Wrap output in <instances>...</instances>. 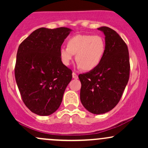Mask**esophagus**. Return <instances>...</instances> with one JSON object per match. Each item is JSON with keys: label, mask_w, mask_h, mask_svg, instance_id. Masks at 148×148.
<instances>
[{"label": "esophagus", "mask_w": 148, "mask_h": 148, "mask_svg": "<svg viewBox=\"0 0 148 148\" xmlns=\"http://www.w3.org/2000/svg\"><path fill=\"white\" fill-rule=\"evenodd\" d=\"M72 77H73V79H78V75L76 74L75 72H73L72 73Z\"/></svg>", "instance_id": "34e87169"}]
</instances>
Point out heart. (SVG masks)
I'll return each instance as SVG.
<instances>
[{
  "mask_svg": "<svg viewBox=\"0 0 148 148\" xmlns=\"http://www.w3.org/2000/svg\"><path fill=\"white\" fill-rule=\"evenodd\" d=\"M106 51V43L99 35H76L69 37L67 48L60 50V58L64 65L68 66L76 54L78 66L84 71L95 69L101 63Z\"/></svg>",
  "mask_w": 148,
  "mask_h": 148,
  "instance_id": "obj_1",
  "label": "heart"
}]
</instances>
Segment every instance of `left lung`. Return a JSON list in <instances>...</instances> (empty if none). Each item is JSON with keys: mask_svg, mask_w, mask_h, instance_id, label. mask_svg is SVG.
I'll list each match as a JSON object with an SVG mask.
<instances>
[{"mask_svg": "<svg viewBox=\"0 0 148 148\" xmlns=\"http://www.w3.org/2000/svg\"><path fill=\"white\" fill-rule=\"evenodd\" d=\"M105 35L106 51L95 69L79 74L80 99L88 111L102 114L111 111L120 101L130 73L128 47L114 30L100 27Z\"/></svg>", "mask_w": 148, "mask_h": 148, "instance_id": "8db88e82", "label": "left lung"}]
</instances>
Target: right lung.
<instances>
[{
    "instance_id": "add662e5",
    "label": "right lung",
    "mask_w": 148,
    "mask_h": 148,
    "mask_svg": "<svg viewBox=\"0 0 148 148\" xmlns=\"http://www.w3.org/2000/svg\"><path fill=\"white\" fill-rule=\"evenodd\" d=\"M71 29L33 31L20 44L14 75L23 103L33 113L49 115L60 106L72 71L62 63L60 50Z\"/></svg>"
}]
</instances>
